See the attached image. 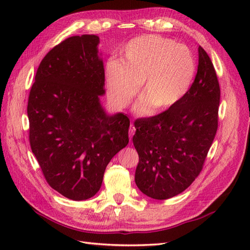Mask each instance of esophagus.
I'll return each mask as SVG.
<instances>
[{
	"mask_svg": "<svg viewBox=\"0 0 250 250\" xmlns=\"http://www.w3.org/2000/svg\"><path fill=\"white\" fill-rule=\"evenodd\" d=\"M134 132H135V127H134L133 124H130V126H129V137H130V139L133 137Z\"/></svg>",
	"mask_w": 250,
	"mask_h": 250,
	"instance_id": "1",
	"label": "esophagus"
}]
</instances>
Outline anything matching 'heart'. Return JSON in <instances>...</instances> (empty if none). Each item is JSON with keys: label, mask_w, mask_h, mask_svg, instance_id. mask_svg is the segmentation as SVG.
I'll list each match as a JSON object with an SVG mask.
<instances>
[{"label": "heart", "mask_w": 250, "mask_h": 250, "mask_svg": "<svg viewBox=\"0 0 250 250\" xmlns=\"http://www.w3.org/2000/svg\"><path fill=\"white\" fill-rule=\"evenodd\" d=\"M121 59L105 64L104 77L111 100L125 106L139 92H144L134 109L147 115L154 107L165 111L184 99L196 74L195 58L188 47L156 35L130 41L121 50Z\"/></svg>", "instance_id": "heart-1"}]
</instances>
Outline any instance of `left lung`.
<instances>
[{
    "label": "left lung",
    "mask_w": 250,
    "mask_h": 250,
    "mask_svg": "<svg viewBox=\"0 0 250 250\" xmlns=\"http://www.w3.org/2000/svg\"><path fill=\"white\" fill-rule=\"evenodd\" d=\"M219 103L215 67L199 46L197 74L184 99L160 115L134 122L132 142L139 153L134 180L142 193L164 200L191 186L215 139Z\"/></svg>",
    "instance_id": "obj_1"
}]
</instances>
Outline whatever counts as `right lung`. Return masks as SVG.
<instances>
[{"instance_id": "obj_1", "label": "right lung", "mask_w": 250, "mask_h": 250, "mask_svg": "<svg viewBox=\"0 0 250 250\" xmlns=\"http://www.w3.org/2000/svg\"><path fill=\"white\" fill-rule=\"evenodd\" d=\"M99 36H72L43 57L28 101L29 140L47 183L72 200L100 190L108 163L127 146L130 121L108 115Z\"/></svg>"}]
</instances>
